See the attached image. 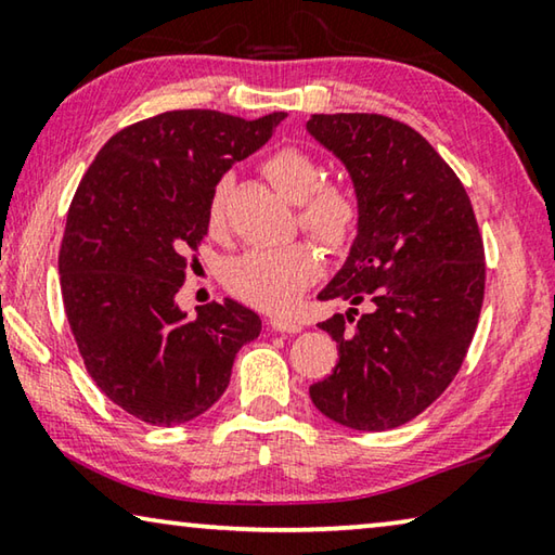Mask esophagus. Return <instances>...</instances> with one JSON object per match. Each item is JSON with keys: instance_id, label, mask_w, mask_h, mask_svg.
<instances>
[{"instance_id": "1", "label": "esophagus", "mask_w": 555, "mask_h": 555, "mask_svg": "<svg viewBox=\"0 0 555 555\" xmlns=\"http://www.w3.org/2000/svg\"><path fill=\"white\" fill-rule=\"evenodd\" d=\"M269 327L276 333H300L304 331V325L294 321V318H271Z\"/></svg>"}]
</instances>
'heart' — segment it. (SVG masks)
I'll use <instances>...</instances> for the list:
<instances>
[{"label":"heart","instance_id":"heart-1","mask_svg":"<svg viewBox=\"0 0 555 555\" xmlns=\"http://www.w3.org/2000/svg\"><path fill=\"white\" fill-rule=\"evenodd\" d=\"M269 183L298 205V224L313 234L325 247L337 249L352 237L360 220V205L354 193L340 183H322L321 166L315 158L296 146L276 149L261 164ZM222 222V185H218L208 203V224ZM318 257L308 244L286 247H259L242 251L224 264L222 279L234 296L261 311H284L300 291L318 279Z\"/></svg>","mask_w":555,"mask_h":555}]
</instances>
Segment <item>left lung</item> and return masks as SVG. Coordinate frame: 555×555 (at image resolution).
I'll use <instances>...</instances> for the list:
<instances>
[{
  "label": "left lung",
  "mask_w": 555,
  "mask_h": 555,
  "mask_svg": "<svg viewBox=\"0 0 555 555\" xmlns=\"http://www.w3.org/2000/svg\"><path fill=\"white\" fill-rule=\"evenodd\" d=\"M306 129L345 164L360 205L350 257L318 298L370 306L357 321L350 308L321 323L340 362L308 391L335 424L397 428L448 389L473 343L480 228L453 168L403 121L340 112L313 115Z\"/></svg>",
  "instance_id": "obj_1"
}]
</instances>
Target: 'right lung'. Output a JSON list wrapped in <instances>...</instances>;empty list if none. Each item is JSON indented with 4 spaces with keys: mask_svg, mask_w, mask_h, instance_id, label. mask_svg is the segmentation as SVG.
<instances>
[{
    "mask_svg": "<svg viewBox=\"0 0 555 555\" xmlns=\"http://www.w3.org/2000/svg\"><path fill=\"white\" fill-rule=\"evenodd\" d=\"M286 112L242 119L173 109L117 131L75 191L59 255L63 306L100 391L152 426H181L228 389L240 347L259 337L232 298L188 318L176 304L188 251L234 162L269 142Z\"/></svg>",
    "mask_w": 555,
    "mask_h": 555,
    "instance_id": "obj_1",
    "label": "right lung"
}]
</instances>
